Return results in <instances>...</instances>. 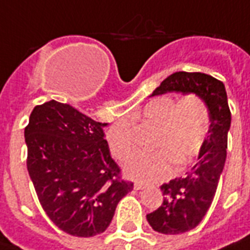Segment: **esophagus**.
<instances>
[{
  "mask_svg": "<svg viewBox=\"0 0 250 250\" xmlns=\"http://www.w3.org/2000/svg\"><path fill=\"white\" fill-rule=\"evenodd\" d=\"M133 188H135V190H143V188H146V185L140 184V182H136Z\"/></svg>",
  "mask_w": 250,
  "mask_h": 250,
  "instance_id": "34e87169",
  "label": "esophagus"
}]
</instances>
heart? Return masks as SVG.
I'll return each instance as SVG.
<instances>
[{
  "instance_id": "b5f03b06",
  "label": "heart",
  "mask_w": 250,
  "mask_h": 250,
  "mask_svg": "<svg viewBox=\"0 0 250 250\" xmlns=\"http://www.w3.org/2000/svg\"><path fill=\"white\" fill-rule=\"evenodd\" d=\"M136 119L157 127L152 149L148 155H138L125 165V174L139 182H156L169 176L171 163L177 169L186 167L199 153L208 136L211 117L205 100L188 93L177 101L170 95L150 100ZM108 149L119 161L133 152V133L128 122H118L106 135Z\"/></svg>"
}]
</instances>
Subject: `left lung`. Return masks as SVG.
<instances>
[{
  "instance_id": "obj_1",
  "label": "left lung",
  "mask_w": 250,
  "mask_h": 250,
  "mask_svg": "<svg viewBox=\"0 0 250 250\" xmlns=\"http://www.w3.org/2000/svg\"><path fill=\"white\" fill-rule=\"evenodd\" d=\"M169 91L198 94L208 106L211 117L208 136L197 164L185 177L174 178L161 186L163 203L146 215V220L156 232L178 235L195 228L214 201L227 159L231 110L224 83L209 74L176 72L164 80L152 97Z\"/></svg>"
}]
</instances>
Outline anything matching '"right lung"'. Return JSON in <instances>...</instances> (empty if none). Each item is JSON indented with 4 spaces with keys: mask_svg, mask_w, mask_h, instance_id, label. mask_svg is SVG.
I'll return each instance as SVG.
<instances>
[{
    "mask_svg": "<svg viewBox=\"0 0 250 250\" xmlns=\"http://www.w3.org/2000/svg\"><path fill=\"white\" fill-rule=\"evenodd\" d=\"M106 123L52 100L32 110L24 128L27 170L38 199L62 231L91 237L106 231L133 188L111 159Z\"/></svg>",
    "mask_w": 250,
    "mask_h": 250,
    "instance_id": "add662e5",
    "label": "right lung"
}]
</instances>
